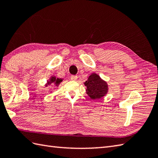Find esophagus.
Masks as SVG:
<instances>
[{
  "mask_svg": "<svg viewBox=\"0 0 158 158\" xmlns=\"http://www.w3.org/2000/svg\"><path fill=\"white\" fill-rule=\"evenodd\" d=\"M77 79H78V77L77 75H71V79L72 81H77Z\"/></svg>",
  "mask_w": 158,
  "mask_h": 158,
  "instance_id": "obj_1",
  "label": "esophagus"
}]
</instances>
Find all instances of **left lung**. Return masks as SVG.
<instances>
[{
    "label": "left lung",
    "instance_id": "obj_1",
    "mask_svg": "<svg viewBox=\"0 0 158 158\" xmlns=\"http://www.w3.org/2000/svg\"><path fill=\"white\" fill-rule=\"evenodd\" d=\"M87 94L93 100L100 99L108 91L107 83L100 79L97 74H91L85 82Z\"/></svg>",
    "mask_w": 158,
    "mask_h": 158
}]
</instances>
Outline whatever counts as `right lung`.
I'll use <instances>...</instances> for the list:
<instances>
[{"mask_svg": "<svg viewBox=\"0 0 158 158\" xmlns=\"http://www.w3.org/2000/svg\"><path fill=\"white\" fill-rule=\"evenodd\" d=\"M62 79H56L55 77H51V79H50L49 81H48V84L47 85H51V84H54V85H59V83L62 81Z\"/></svg>", "mask_w": 158, "mask_h": 158, "instance_id": "1", "label": "right lung"}]
</instances>
